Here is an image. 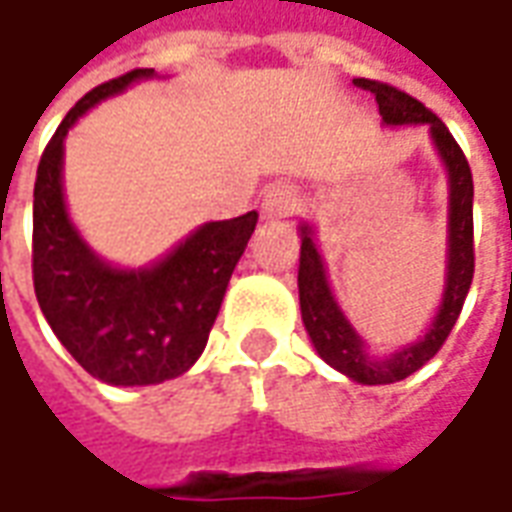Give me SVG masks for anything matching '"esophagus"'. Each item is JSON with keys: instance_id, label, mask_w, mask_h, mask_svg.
<instances>
[{"instance_id": "obj_1", "label": "esophagus", "mask_w": 512, "mask_h": 512, "mask_svg": "<svg viewBox=\"0 0 512 512\" xmlns=\"http://www.w3.org/2000/svg\"><path fill=\"white\" fill-rule=\"evenodd\" d=\"M300 203V192L291 184H272L263 192V218H289Z\"/></svg>"}]
</instances>
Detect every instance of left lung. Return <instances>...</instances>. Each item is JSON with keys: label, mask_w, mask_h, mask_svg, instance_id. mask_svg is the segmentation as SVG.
I'll return each mask as SVG.
<instances>
[{"label": "left lung", "mask_w": 512, "mask_h": 512, "mask_svg": "<svg viewBox=\"0 0 512 512\" xmlns=\"http://www.w3.org/2000/svg\"><path fill=\"white\" fill-rule=\"evenodd\" d=\"M354 84L374 93L379 115L388 127L428 124L433 144L448 167V277H445V291H442V306L436 311L428 334L419 343L405 345L385 360L371 357L360 334L345 320V314L328 289L326 266L317 252L314 232L309 223L300 226L303 243H300L297 289H300L303 323H306V331H309L317 354L331 368H337L340 374L351 377L354 382L388 385V382L411 377L414 371H419L431 360L433 354L445 345L450 328L456 326V320L462 314L467 289L473 280V175H470L465 152L456 144V138L422 101H416L414 96L402 93L391 84H382V81L354 79Z\"/></svg>", "instance_id": "left-lung-1"}]
</instances>
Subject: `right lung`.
Here are the masks:
<instances>
[{"label":"right lung","instance_id":"obj_1","mask_svg":"<svg viewBox=\"0 0 512 512\" xmlns=\"http://www.w3.org/2000/svg\"><path fill=\"white\" fill-rule=\"evenodd\" d=\"M150 76L155 70H130L81 98L42 152L33 186V289L42 314L87 374L124 388L158 385L195 365L257 223V212L203 223L138 272L104 263L81 240L64 206L67 130L101 98Z\"/></svg>","mask_w":512,"mask_h":512}]
</instances>
